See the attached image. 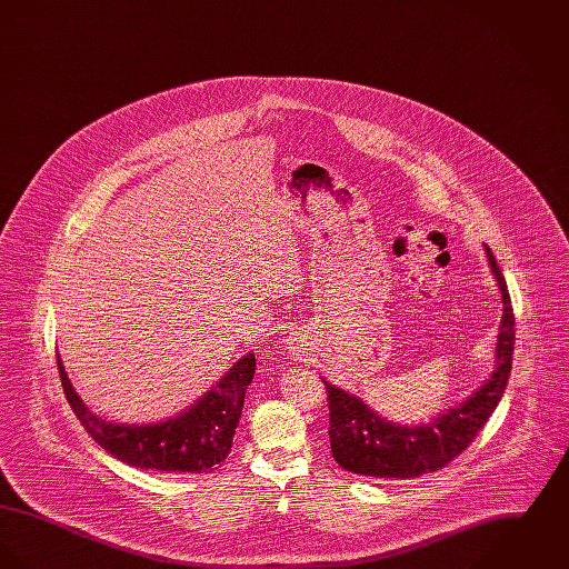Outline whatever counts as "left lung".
Instances as JSON below:
<instances>
[{"label":"left lung","mask_w":569,"mask_h":569,"mask_svg":"<svg viewBox=\"0 0 569 569\" xmlns=\"http://www.w3.org/2000/svg\"><path fill=\"white\" fill-rule=\"evenodd\" d=\"M485 247L503 297L495 373L462 406L422 427H399L395 422H386L360 399L325 379L330 409V450L343 469L360 476L401 480L433 473L460 457L487 425L490 413L503 397L512 371L515 311L501 269L497 267L490 247Z\"/></svg>","instance_id":"obj_1"}]
</instances>
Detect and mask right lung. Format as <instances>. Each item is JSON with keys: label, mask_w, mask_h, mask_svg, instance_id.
I'll return each instance as SVG.
<instances>
[{"label": "right lung", "mask_w": 569, "mask_h": 569, "mask_svg": "<svg viewBox=\"0 0 569 569\" xmlns=\"http://www.w3.org/2000/svg\"><path fill=\"white\" fill-rule=\"evenodd\" d=\"M57 369L63 395L84 431L114 459L147 471L207 473L223 462L232 448V437L243 409L244 390L256 373V358L253 353H247L211 392H207L186 413L144 427L114 425L98 418L74 392L59 356Z\"/></svg>", "instance_id": "add662e5"}]
</instances>
